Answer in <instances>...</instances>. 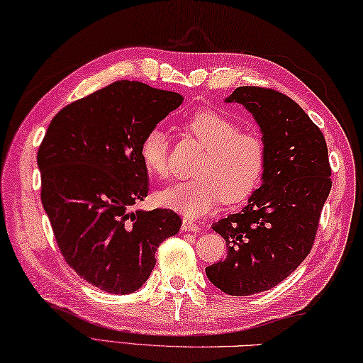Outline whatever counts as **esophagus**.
Here are the masks:
<instances>
[{"label":"esophagus","mask_w":363,"mask_h":363,"mask_svg":"<svg viewBox=\"0 0 363 363\" xmlns=\"http://www.w3.org/2000/svg\"><path fill=\"white\" fill-rule=\"evenodd\" d=\"M181 229H182V230H191V233H198V230L201 229V228H199V226L196 225V223H195L194 220H191V218L184 217V218H182V228H181Z\"/></svg>","instance_id":"34e87169"}]
</instances>
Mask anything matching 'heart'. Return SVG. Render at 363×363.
Returning a JSON list of instances; mask_svg holds the SVG:
<instances>
[{
  "label": "heart",
  "mask_w": 363,
  "mask_h": 363,
  "mask_svg": "<svg viewBox=\"0 0 363 363\" xmlns=\"http://www.w3.org/2000/svg\"><path fill=\"white\" fill-rule=\"evenodd\" d=\"M181 129L204 150L194 168V179L162 191V206L198 218L221 201L240 204L256 191L265 169V148L256 134L238 130L233 118L212 109L194 112L181 123ZM140 159L150 174L168 177V140L159 128L143 137Z\"/></svg>",
  "instance_id": "heart-1"
}]
</instances>
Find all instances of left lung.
<instances>
[{
    "label": "left lung",
    "mask_w": 363,
    "mask_h": 363,
    "mask_svg": "<svg viewBox=\"0 0 363 363\" xmlns=\"http://www.w3.org/2000/svg\"><path fill=\"white\" fill-rule=\"evenodd\" d=\"M226 101L243 104L259 123L264 182L240 213L212 225L228 254L206 274L228 295L248 296L273 289L307 257L333 181L325 135L291 98L245 86Z\"/></svg>",
    "instance_id": "8db88e82"
}]
</instances>
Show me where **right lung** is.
<instances>
[{
	"instance_id": "add662e5",
	"label": "right lung",
	"mask_w": 363,
	"mask_h": 363,
	"mask_svg": "<svg viewBox=\"0 0 363 363\" xmlns=\"http://www.w3.org/2000/svg\"><path fill=\"white\" fill-rule=\"evenodd\" d=\"M182 99L117 81L65 106L38 148L40 198L60 252L82 279L113 295L140 289L159 245L181 229L172 209L133 206L148 196L143 137Z\"/></svg>"
}]
</instances>
